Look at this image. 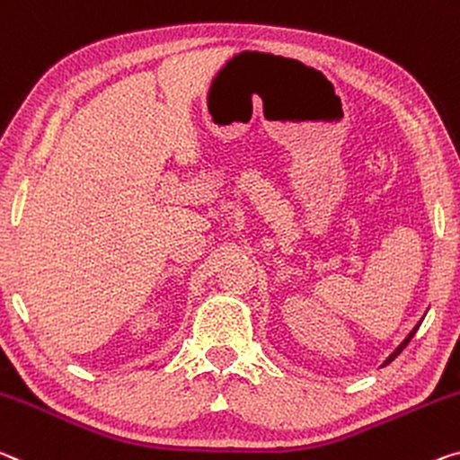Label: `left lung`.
I'll return each instance as SVG.
<instances>
[{
    "mask_svg": "<svg viewBox=\"0 0 460 460\" xmlns=\"http://www.w3.org/2000/svg\"><path fill=\"white\" fill-rule=\"evenodd\" d=\"M420 325H421V322H420L418 325H415V327H413V330L410 332V335H407V338H405L403 341H401V344H399V346L395 348V352H393V354L389 356V358L383 362V367H387V364H389V362H393V360H395V358H397V356H399L401 352H403V348H405L407 344H410V341H411V338H413V335H415V332H418V327H420Z\"/></svg>",
    "mask_w": 460,
    "mask_h": 460,
    "instance_id": "obj_1",
    "label": "left lung"
}]
</instances>
